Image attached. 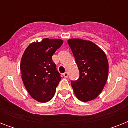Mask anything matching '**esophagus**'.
I'll list each match as a JSON object with an SVG mask.
<instances>
[{
	"instance_id": "1",
	"label": "esophagus",
	"mask_w": 128,
	"mask_h": 128,
	"mask_svg": "<svg viewBox=\"0 0 128 128\" xmlns=\"http://www.w3.org/2000/svg\"><path fill=\"white\" fill-rule=\"evenodd\" d=\"M63 76H64V77H65V78H67V77H68V73L67 72H64V74H63Z\"/></svg>"
}]
</instances>
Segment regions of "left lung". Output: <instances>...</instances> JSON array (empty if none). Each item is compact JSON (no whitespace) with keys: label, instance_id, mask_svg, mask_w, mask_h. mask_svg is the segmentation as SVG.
Listing matches in <instances>:
<instances>
[{"label":"left lung","instance_id":"obj_1","mask_svg":"<svg viewBox=\"0 0 128 128\" xmlns=\"http://www.w3.org/2000/svg\"><path fill=\"white\" fill-rule=\"evenodd\" d=\"M80 72L77 80L71 81L75 95L82 102L95 99L101 93L108 76V62L103 50L91 41L68 40Z\"/></svg>","mask_w":128,"mask_h":128}]
</instances>
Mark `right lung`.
<instances>
[{
  "instance_id": "1",
  "label": "right lung",
  "mask_w": 128,
  "mask_h": 128,
  "mask_svg": "<svg viewBox=\"0 0 128 128\" xmlns=\"http://www.w3.org/2000/svg\"><path fill=\"white\" fill-rule=\"evenodd\" d=\"M62 43L61 39L44 38L31 43L22 56V80L29 94L36 101L47 102L54 96L62 78L52 57Z\"/></svg>"
}]
</instances>
